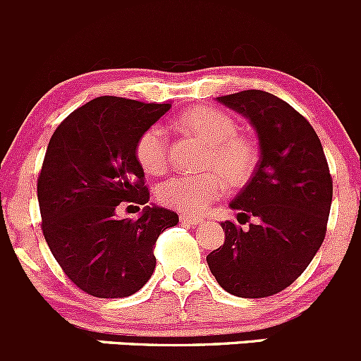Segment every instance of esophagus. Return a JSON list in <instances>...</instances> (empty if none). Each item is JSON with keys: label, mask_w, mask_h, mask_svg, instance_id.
Returning <instances> with one entry per match:
<instances>
[{"label": "esophagus", "mask_w": 361, "mask_h": 361, "mask_svg": "<svg viewBox=\"0 0 361 361\" xmlns=\"http://www.w3.org/2000/svg\"><path fill=\"white\" fill-rule=\"evenodd\" d=\"M179 219H180L182 224H188V226H192V224H200V223H202V217L188 216V214H182Z\"/></svg>", "instance_id": "1"}]
</instances>
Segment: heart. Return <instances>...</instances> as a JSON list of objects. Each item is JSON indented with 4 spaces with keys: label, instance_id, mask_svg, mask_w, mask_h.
Segmentation results:
<instances>
[{
    "label": "heart",
    "instance_id": "heart-1",
    "mask_svg": "<svg viewBox=\"0 0 361 361\" xmlns=\"http://www.w3.org/2000/svg\"><path fill=\"white\" fill-rule=\"evenodd\" d=\"M179 124L210 145L205 165L216 170L192 176H176L158 188V200L170 209L200 214L226 191V180L233 185L249 179L258 161V151L249 137L237 135V124L228 114L200 106L185 112ZM137 159L145 173L159 176L169 166V138L165 128L152 124L137 142Z\"/></svg>",
    "mask_w": 361,
    "mask_h": 361
}]
</instances>
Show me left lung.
I'll use <instances>...</instances> for the list:
<instances>
[{"mask_svg": "<svg viewBox=\"0 0 361 361\" xmlns=\"http://www.w3.org/2000/svg\"><path fill=\"white\" fill-rule=\"evenodd\" d=\"M216 99L249 119L259 161L230 202L249 228L221 223L224 244L207 263L228 293L270 297L297 281L323 244L334 195L330 170L314 128L281 98L249 89Z\"/></svg>", "mask_w": 361, "mask_h": 361, "instance_id": "obj_1", "label": "left lung"}]
</instances>
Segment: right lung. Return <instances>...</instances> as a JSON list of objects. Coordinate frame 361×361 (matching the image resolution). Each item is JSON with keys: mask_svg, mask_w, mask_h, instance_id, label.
I'll return each instance as SVG.
<instances>
[{"mask_svg": "<svg viewBox=\"0 0 361 361\" xmlns=\"http://www.w3.org/2000/svg\"><path fill=\"white\" fill-rule=\"evenodd\" d=\"M170 110L99 96L71 112L49 142L38 177L42 230L71 283L98 298L137 293L156 269L154 244L179 216L147 205L137 142ZM121 201L144 204L138 220H121ZM140 209V207H138Z\"/></svg>", "mask_w": 361, "mask_h": 361, "instance_id": "add662e5", "label": "right lung"}]
</instances>
